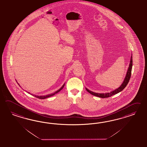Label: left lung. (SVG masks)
Instances as JSON below:
<instances>
[{"label":"left lung","mask_w":147,"mask_h":147,"mask_svg":"<svg viewBox=\"0 0 147 147\" xmlns=\"http://www.w3.org/2000/svg\"><path fill=\"white\" fill-rule=\"evenodd\" d=\"M132 66H133V57L132 55L131 56V59H130V61L129 63V68L128 69L127 73L126 76L125 77V80L123 81V83L121 84L120 87H119L118 88L115 89L114 90L112 91L110 93H94L93 92H92L90 90H89V89L87 88H86L87 90V91L88 92H89V93L92 94L93 95L98 96L99 98H107L108 97H110L113 96V95H115L116 94L119 93V92H121L123 89L125 88L126 87V86L128 84L129 80L130 79V76H131V69H132Z\"/></svg>","instance_id":"obj_1"}]
</instances>
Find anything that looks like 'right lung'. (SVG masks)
<instances>
[{
    "mask_svg": "<svg viewBox=\"0 0 147 147\" xmlns=\"http://www.w3.org/2000/svg\"><path fill=\"white\" fill-rule=\"evenodd\" d=\"M18 85H19V84H18ZM64 86H65V84L63 85V86H62V87H61L60 89L58 90L57 91H56L55 92H54V93L50 94L47 95H45V96H38V95H33V94H31V95H33L34 96H35L36 98H40V99H45V98H49L50 96H53L54 95H55V94L58 93V92H59L63 88Z\"/></svg>",
    "mask_w": 147,
    "mask_h": 147,
    "instance_id": "obj_1",
    "label": "right lung"
}]
</instances>
